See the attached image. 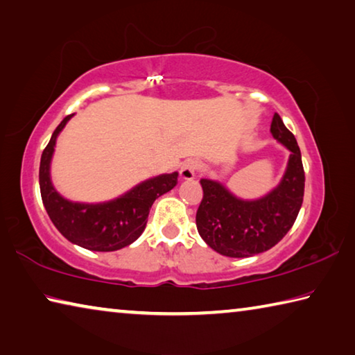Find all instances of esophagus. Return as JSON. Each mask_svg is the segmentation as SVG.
<instances>
[{
  "instance_id": "esophagus-1",
  "label": "esophagus",
  "mask_w": 355,
  "mask_h": 355,
  "mask_svg": "<svg viewBox=\"0 0 355 355\" xmlns=\"http://www.w3.org/2000/svg\"><path fill=\"white\" fill-rule=\"evenodd\" d=\"M200 171V163L197 159H188L186 163H183L182 169H180V177L182 180H192L196 175L197 172Z\"/></svg>"
}]
</instances>
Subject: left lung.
Returning a JSON list of instances; mask_svg holds the SVG:
<instances>
[{"instance_id": "8db88e82", "label": "left lung", "mask_w": 355, "mask_h": 355, "mask_svg": "<svg viewBox=\"0 0 355 355\" xmlns=\"http://www.w3.org/2000/svg\"><path fill=\"white\" fill-rule=\"evenodd\" d=\"M271 133L290 150V161L282 183L260 200H239L224 186L200 180L203 199L196 225L209 248L232 258H245L274 248L296 220L304 200L305 173L296 137L279 114H274Z\"/></svg>"}]
</instances>
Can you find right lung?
Masks as SVG:
<instances>
[{
  "instance_id": "right-lung-1",
  "label": "right lung",
  "mask_w": 355,
  "mask_h": 355,
  "mask_svg": "<svg viewBox=\"0 0 355 355\" xmlns=\"http://www.w3.org/2000/svg\"><path fill=\"white\" fill-rule=\"evenodd\" d=\"M71 117H65L53 133L40 158V196L48 216L62 236L84 249L112 252L127 248L142 235L153 202L175 188L178 173L159 175L136 186L127 194L107 203L86 205L62 199L50 182V161L56 137Z\"/></svg>"
}]
</instances>
